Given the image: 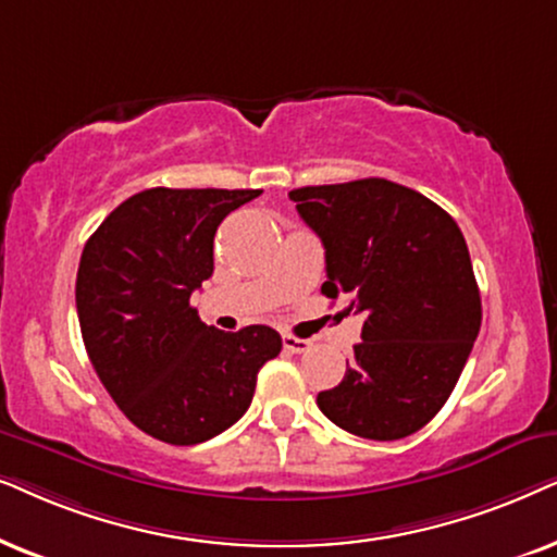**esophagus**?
Returning <instances> with one entry per match:
<instances>
[{
    "label": "esophagus",
    "instance_id": "34e87169",
    "mask_svg": "<svg viewBox=\"0 0 557 557\" xmlns=\"http://www.w3.org/2000/svg\"><path fill=\"white\" fill-rule=\"evenodd\" d=\"M283 346H285V351H290V354H302V351H308L310 346H313V341L298 338V336H293V333H285Z\"/></svg>",
    "mask_w": 557,
    "mask_h": 557
}]
</instances>
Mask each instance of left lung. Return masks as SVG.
<instances>
[{"mask_svg": "<svg viewBox=\"0 0 557 557\" xmlns=\"http://www.w3.org/2000/svg\"><path fill=\"white\" fill-rule=\"evenodd\" d=\"M325 249V298L346 295L361 341L338 387L318 392L331 422L399 441L438 414L481 329V298L461 228L405 185L364 177L290 190Z\"/></svg>", "mask_w": 557, "mask_h": 557, "instance_id": "8db88e82", "label": "left lung"}]
</instances>
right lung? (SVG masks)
<instances>
[{
	"label": "right lung",
	"instance_id": "1",
	"mask_svg": "<svg viewBox=\"0 0 557 557\" xmlns=\"http://www.w3.org/2000/svg\"><path fill=\"white\" fill-rule=\"evenodd\" d=\"M262 190L150 188L119 203L86 242L76 308L88 359L147 435L196 446L247 412L257 374L283 348L270 325H206L193 290L213 274V236Z\"/></svg>",
	"mask_w": 557,
	"mask_h": 557
}]
</instances>
